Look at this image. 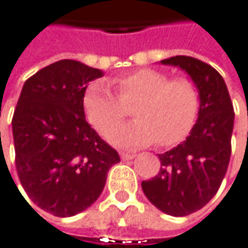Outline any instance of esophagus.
I'll return each instance as SVG.
<instances>
[{
  "label": "esophagus",
  "mask_w": 248,
  "mask_h": 248,
  "mask_svg": "<svg viewBox=\"0 0 248 248\" xmlns=\"http://www.w3.org/2000/svg\"><path fill=\"white\" fill-rule=\"evenodd\" d=\"M136 157V154L135 153H124V152H122L121 153V158L124 160V161H127V160H133Z\"/></svg>",
  "instance_id": "34e87169"
}]
</instances>
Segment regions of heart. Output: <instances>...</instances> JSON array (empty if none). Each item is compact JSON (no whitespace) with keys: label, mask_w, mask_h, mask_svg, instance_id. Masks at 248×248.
<instances>
[{"label":"heart","mask_w":248,"mask_h":248,"mask_svg":"<svg viewBox=\"0 0 248 248\" xmlns=\"http://www.w3.org/2000/svg\"><path fill=\"white\" fill-rule=\"evenodd\" d=\"M116 95L107 84L93 82L87 87L82 105L88 122L104 133L123 117L124 105L138 104L135 121L117 125L107 132V139L121 147H141L157 141L172 146L191 132L198 113V93L186 78H172L154 68H140L116 80Z\"/></svg>","instance_id":"1"}]
</instances>
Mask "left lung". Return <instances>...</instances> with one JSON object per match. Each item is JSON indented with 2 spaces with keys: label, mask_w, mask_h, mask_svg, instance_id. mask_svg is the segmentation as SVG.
Here are the masks:
<instances>
[{
  "label": "left lung",
  "mask_w": 248,
  "mask_h": 248,
  "mask_svg": "<svg viewBox=\"0 0 248 248\" xmlns=\"http://www.w3.org/2000/svg\"><path fill=\"white\" fill-rule=\"evenodd\" d=\"M160 63L180 67L188 74L198 90L199 109L189 136L158 154L160 172L141 182V189L157 209L186 216L203 208L225 178L234 112L225 80L212 66L189 56H174Z\"/></svg>",
  "instance_id": "8db88e82"
}]
</instances>
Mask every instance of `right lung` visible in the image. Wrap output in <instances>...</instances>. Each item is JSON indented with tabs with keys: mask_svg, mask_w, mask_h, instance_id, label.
Here are the masks:
<instances>
[{
	"mask_svg": "<svg viewBox=\"0 0 248 248\" xmlns=\"http://www.w3.org/2000/svg\"><path fill=\"white\" fill-rule=\"evenodd\" d=\"M104 71L59 60L25 81L12 118L15 163L29 199L59 217L99 198L119 154L85 119L82 98Z\"/></svg>",
	"mask_w": 248,
	"mask_h": 248,
	"instance_id": "add662e5",
	"label": "right lung"
}]
</instances>
